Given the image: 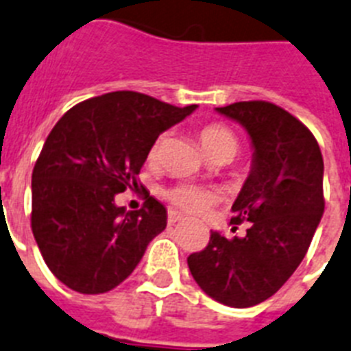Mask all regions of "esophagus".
<instances>
[{
    "label": "esophagus",
    "instance_id": "esophagus-1",
    "mask_svg": "<svg viewBox=\"0 0 351 351\" xmlns=\"http://www.w3.org/2000/svg\"><path fill=\"white\" fill-rule=\"evenodd\" d=\"M184 220V216L180 215V213H176V210L169 209L167 210V221H169V225H175L176 221Z\"/></svg>",
    "mask_w": 351,
    "mask_h": 351
}]
</instances>
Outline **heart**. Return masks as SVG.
<instances>
[{
  "mask_svg": "<svg viewBox=\"0 0 351 351\" xmlns=\"http://www.w3.org/2000/svg\"><path fill=\"white\" fill-rule=\"evenodd\" d=\"M200 141L207 155H218V153H232L234 155L238 149V138H236L234 131L223 124H207L202 128ZM162 138L151 146L149 158H155L160 149ZM169 202L178 209L189 213V215H204L205 210H209L210 205H215L220 200V195L213 189L202 187V185L193 184H180L169 189L166 193Z\"/></svg>",
  "mask_w": 351,
  "mask_h": 351,
  "instance_id": "obj_1",
  "label": "heart"
}]
</instances>
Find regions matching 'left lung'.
<instances>
[{
	"label": "left lung",
	"mask_w": 351,
	"mask_h": 351,
	"mask_svg": "<svg viewBox=\"0 0 351 351\" xmlns=\"http://www.w3.org/2000/svg\"><path fill=\"white\" fill-rule=\"evenodd\" d=\"M216 111L250 136L252 166L230 220L249 221V229L232 240L210 230L207 247L187 265L209 298L249 308L274 295L308 250L324 210L323 155L308 128L272 102H234Z\"/></svg>",
	"instance_id": "1"
}]
</instances>
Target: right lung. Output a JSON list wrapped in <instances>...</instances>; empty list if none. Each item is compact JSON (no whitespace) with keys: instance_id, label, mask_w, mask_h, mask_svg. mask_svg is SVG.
<instances>
[{"instance_id":"1","label":"right lung","mask_w":351,"mask_h":351,"mask_svg":"<svg viewBox=\"0 0 351 351\" xmlns=\"http://www.w3.org/2000/svg\"><path fill=\"white\" fill-rule=\"evenodd\" d=\"M196 110L136 92L79 102L50 131L32 173V232L61 283L104 294L135 270L149 241L167 225L153 196L126 210L115 196L136 187L151 146Z\"/></svg>"}]
</instances>
